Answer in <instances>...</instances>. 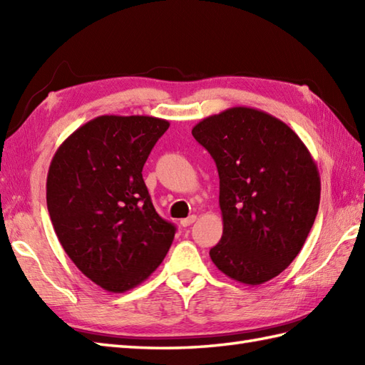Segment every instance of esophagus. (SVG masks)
<instances>
[{
	"label": "esophagus",
	"mask_w": 365,
	"mask_h": 365,
	"mask_svg": "<svg viewBox=\"0 0 365 365\" xmlns=\"http://www.w3.org/2000/svg\"><path fill=\"white\" fill-rule=\"evenodd\" d=\"M196 221V216L195 215H191V216H188V218H185V220H180V224L183 227H188V226H191L192 222Z\"/></svg>",
	"instance_id": "34e87169"
}]
</instances>
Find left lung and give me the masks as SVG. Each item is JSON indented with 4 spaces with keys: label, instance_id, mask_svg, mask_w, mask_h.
Masks as SVG:
<instances>
[{
    "label": "left lung",
    "instance_id": "1",
    "mask_svg": "<svg viewBox=\"0 0 365 365\" xmlns=\"http://www.w3.org/2000/svg\"><path fill=\"white\" fill-rule=\"evenodd\" d=\"M191 133L218 168L222 237L210 250L216 268L247 285L281 274L319 212L320 175L311 152L287 123L255 108L208 115Z\"/></svg>",
    "mask_w": 365,
    "mask_h": 365
}]
</instances>
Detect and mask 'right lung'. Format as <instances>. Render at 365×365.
I'll use <instances>...</instances> for the list:
<instances>
[{
    "label": "right lung",
    "instance_id": "add662e5",
    "mask_svg": "<svg viewBox=\"0 0 365 365\" xmlns=\"http://www.w3.org/2000/svg\"><path fill=\"white\" fill-rule=\"evenodd\" d=\"M168 128L152 115H98L51 160L46 207L54 232L76 268L108 292L145 281L173 245L174 224L155 212L143 178Z\"/></svg>",
    "mask_w": 365,
    "mask_h": 365
}]
</instances>
